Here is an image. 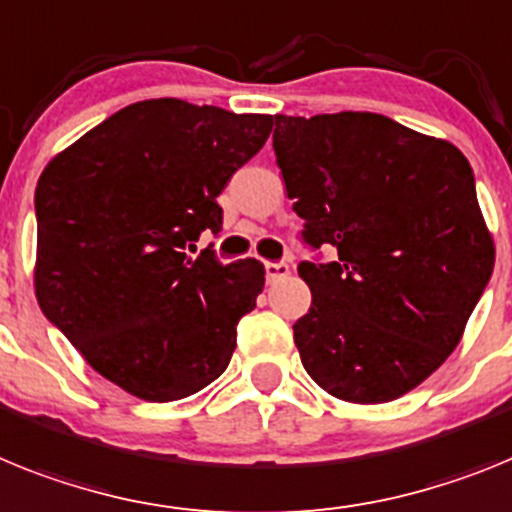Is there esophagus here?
Returning a JSON list of instances; mask_svg holds the SVG:
<instances>
[{
	"mask_svg": "<svg viewBox=\"0 0 512 512\" xmlns=\"http://www.w3.org/2000/svg\"><path fill=\"white\" fill-rule=\"evenodd\" d=\"M288 273H291V265H288V262H265V278H268V281L286 278Z\"/></svg>",
	"mask_w": 512,
	"mask_h": 512,
	"instance_id": "1",
	"label": "esophagus"
}]
</instances>
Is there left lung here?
<instances>
[{
    "instance_id": "8db88e82",
    "label": "left lung",
    "mask_w": 512,
    "mask_h": 512,
    "mask_svg": "<svg viewBox=\"0 0 512 512\" xmlns=\"http://www.w3.org/2000/svg\"><path fill=\"white\" fill-rule=\"evenodd\" d=\"M273 149L301 242L337 250L299 262L306 373L345 402L402 397L459 345L495 268L469 162L376 113L275 115Z\"/></svg>"
}]
</instances>
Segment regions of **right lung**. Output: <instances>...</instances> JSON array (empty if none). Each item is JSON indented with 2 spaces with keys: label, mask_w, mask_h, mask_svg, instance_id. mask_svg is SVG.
<instances>
[{
  "label": "right lung",
  "mask_w": 512,
  "mask_h": 512,
  "mask_svg": "<svg viewBox=\"0 0 512 512\" xmlns=\"http://www.w3.org/2000/svg\"><path fill=\"white\" fill-rule=\"evenodd\" d=\"M273 131L175 97L118 110L53 157L35 188V296L100 376L146 402H175L226 371L237 324L265 286L257 260L224 262L203 231L231 175Z\"/></svg>",
  "instance_id": "add662e5"
}]
</instances>
